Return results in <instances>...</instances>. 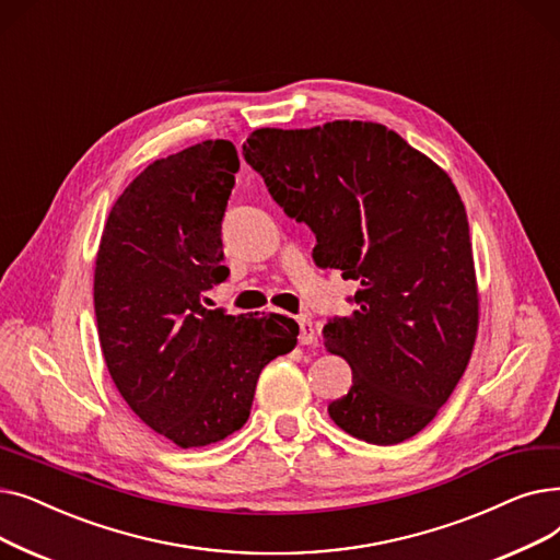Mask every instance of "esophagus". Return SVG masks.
Instances as JSON below:
<instances>
[{"instance_id": "34e87169", "label": "esophagus", "mask_w": 560, "mask_h": 560, "mask_svg": "<svg viewBox=\"0 0 560 560\" xmlns=\"http://www.w3.org/2000/svg\"><path fill=\"white\" fill-rule=\"evenodd\" d=\"M299 328H301L299 339H301V343H303V346H312V343H316V328H314V324H312V318L301 316V318H299Z\"/></svg>"}]
</instances>
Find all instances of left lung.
Segmentation results:
<instances>
[{
  "label": "left lung",
  "instance_id": "1",
  "mask_svg": "<svg viewBox=\"0 0 560 560\" xmlns=\"http://www.w3.org/2000/svg\"><path fill=\"white\" fill-rule=\"evenodd\" d=\"M246 162L284 214L316 234L314 259L358 280V310L324 328L353 385L330 419L371 444L425 429L463 378L478 330L465 205L451 177L378 122L255 129Z\"/></svg>",
  "mask_w": 560,
  "mask_h": 560
}]
</instances>
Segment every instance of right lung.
Listing matches in <instances>:
<instances>
[{
  "instance_id": "right-lung-1",
  "label": "right lung",
  "mask_w": 560,
  "mask_h": 560,
  "mask_svg": "<svg viewBox=\"0 0 560 560\" xmlns=\"http://www.w3.org/2000/svg\"><path fill=\"white\" fill-rule=\"evenodd\" d=\"M236 171L223 139L156 159L114 202L95 259L106 369L139 419L179 448L242 429L261 369L299 337L294 318L202 305L230 273L221 221Z\"/></svg>"
}]
</instances>
